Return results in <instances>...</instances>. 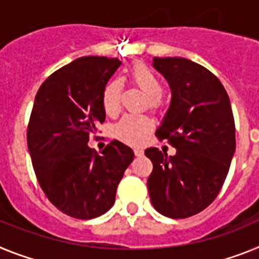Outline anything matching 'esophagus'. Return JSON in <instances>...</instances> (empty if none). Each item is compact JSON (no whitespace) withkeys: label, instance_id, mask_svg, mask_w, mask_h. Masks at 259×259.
Wrapping results in <instances>:
<instances>
[{"label":"esophagus","instance_id":"esophagus-1","mask_svg":"<svg viewBox=\"0 0 259 259\" xmlns=\"http://www.w3.org/2000/svg\"><path fill=\"white\" fill-rule=\"evenodd\" d=\"M134 155H136V156H142V155H143L142 148H139V147L134 148Z\"/></svg>","mask_w":259,"mask_h":259}]
</instances>
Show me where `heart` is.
<instances>
[{"mask_svg":"<svg viewBox=\"0 0 259 259\" xmlns=\"http://www.w3.org/2000/svg\"><path fill=\"white\" fill-rule=\"evenodd\" d=\"M130 79L138 89L147 94V107L156 109L160 104L163 84L160 78L151 67L145 64L133 65L129 71ZM122 92V80L113 78L104 86L102 94V104L104 112L113 116L120 111V99ZM152 129V121L145 114H125L114 125L113 134L117 139L129 145H139L146 139Z\"/></svg>","mask_w":259,"mask_h":259,"instance_id":"1","label":"heart"}]
</instances>
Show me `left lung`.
<instances>
[{"label":"left lung","instance_id":"8db88e82","mask_svg":"<svg viewBox=\"0 0 259 259\" xmlns=\"http://www.w3.org/2000/svg\"><path fill=\"white\" fill-rule=\"evenodd\" d=\"M152 66L172 92L156 136L177 151L168 156L156 147L146 150L154 165L148 193L157 212L184 219L219 194L236 150L235 120L226 89L206 67L181 57H154Z\"/></svg>","mask_w":259,"mask_h":259}]
</instances>
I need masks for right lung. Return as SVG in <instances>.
Masks as SVG:
<instances>
[{
  "instance_id": "right-lung-1",
  "label": "right lung",
  "mask_w": 259,
  "mask_h": 259,
  "mask_svg": "<svg viewBox=\"0 0 259 259\" xmlns=\"http://www.w3.org/2000/svg\"><path fill=\"white\" fill-rule=\"evenodd\" d=\"M120 65L118 58L80 57L49 75L35 96L27 127L33 170L49 201L75 219H94L113 206L134 159L118 141L100 155L87 145L104 122L103 90Z\"/></svg>"
}]
</instances>
